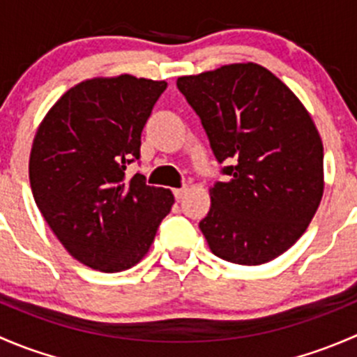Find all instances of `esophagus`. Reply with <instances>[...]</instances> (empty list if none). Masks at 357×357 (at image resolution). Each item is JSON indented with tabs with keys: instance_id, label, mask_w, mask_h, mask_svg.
Wrapping results in <instances>:
<instances>
[{
	"instance_id": "1",
	"label": "esophagus",
	"mask_w": 357,
	"mask_h": 357,
	"mask_svg": "<svg viewBox=\"0 0 357 357\" xmlns=\"http://www.w3.org/2000/svg\"><path fill=\"white\" fill-rule=\"evenodd\" d=\"M186 193H188V188H176V190H174L176 200H181L183 197L186 195Z\"/></svg>"
}]
</instances>
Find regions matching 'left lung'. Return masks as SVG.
I'll list each match as a JSON object with an SVG mask.
<instances>
[{
  "instance_id": "8db88e82",
  "label": "left lung",
  "mask_w": 357,
  "mask_h": 357,
  "mask_svg": "<svg viewBox=\"0 0 357 357\" xmlns=\"http://www.w3.org/2000/svg\"><path fill=\"white\" fill-rule=\"evenodd\" d=\"M226 181L208 188L200 229L212 254L242 266L273 261L297 242L325 190L323 142L289 86L254 62L178 77Z\"/></svg>"
}]
</instances>
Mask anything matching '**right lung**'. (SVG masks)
Here are the masks:
<instances>
[{"label": "right lung", "mask_w": 357, "mask_h": 357, "mask_svg": "<svg viewBox=\"0 0 357 357\" xmlns=\"http://www.w3.org/2000/svg\"><path fill=\"white\" fill-rule=\"evenodd\" d=\"M167 82L121 74L81 81L36 131L32 195L66 250L81 264L119 273L150 250L174 195L126 167L139 158L142 131Z\"/></svg>", "instance_id": "right-lung-1"}]
</instances>
